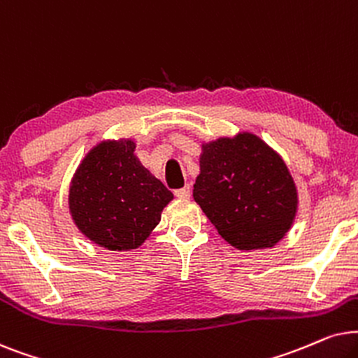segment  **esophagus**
<instances>
[{
  "mask_svg": "<svg viewBox=\"0 0 358 358\" xmlns=\"http://www.w3.org/2000/svg\"><path fill=\"white\" fill-rule=\"evenodd\" d=\"M189 194H192V188H189L188 185H187V187L180 188V189H175V196L178 199H188Z\"/></svg>",
  "mask_w": 358,
  "mask_h": 358,
  "instance_id": "34e87169",
  "label": "esophagus"
}]
</instances>
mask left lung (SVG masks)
<instances>
[{
	"instance_id": "1",
	"label": "left lung",
	"mask_w": 358,
	"mask_h": 358,
	"mask_svg": "<svg viewBox=\"0 0 358 358\" xmlns=\"http://www.w3.org/2000/svg\"><path fill=\"white\" fill-rule=\"evenodd\" d=\"M193 198L239 250L273 247L292 229L298 192L282 157L250 132L201 145Z\"/></svg>"
}]
</instances>
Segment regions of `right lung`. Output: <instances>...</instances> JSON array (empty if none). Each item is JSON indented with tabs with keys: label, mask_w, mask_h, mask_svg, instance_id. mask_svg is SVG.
Here are the masks:
<instances>
[{
	"label": "right lung",
	"mask_w": 358,
	"mask_h": 358,
	"mask_svg": "<svg viewBox=\"0 0 358 358\" xmlns=\"http://www.w3.org/2000/svg\"><path fill=\"white\" fill-rule=\"evenodd\" d=\"M131 139L103 141L85 155L70 183L69 208L80 232L108 250L144 244L173 199L136 154Z\"/></svg>",
	"instance_id": "add662e5"
}]
</instances>
